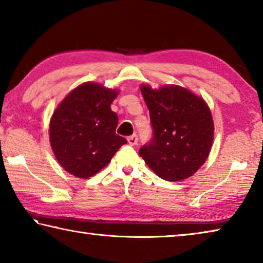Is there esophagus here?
<instances>
[{
    "label": "esophagus",
    "instance_id": "34e87169",
    "mask_svg": "<svg viewBox=\"0 0 263 263\" xmlns=\"http://www.w3.org/2000/svg\"><path fill=\"white\" fill-rule=\"evenodd\" d=\"M127 141H128V144H130L131 146L137 145V142H138V136H137V135L130 136V137L127 138Z\"/></svg>",
    "mask_w": 263,
    "mask_h": 263
}]
</instances>
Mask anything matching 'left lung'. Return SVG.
Here are the masks:
<instances>
[{"label": "left lung", "mask_w": 263, "mask_h": 263, "mask_svg": "<svg viewBox=\"0 0 263 263\" xmlns=\"http://www.w3.org/2000/svg\"><path fill=\"white\" fill-rule=\"evenodd\" d=\"M149 110L153 138L139 149L140 157L159 177L182 181L205 162L213 141L211 111L202 97L169 84L140 87Z\"/></svg>", "instance_id": "obj_1"}]
</instances>
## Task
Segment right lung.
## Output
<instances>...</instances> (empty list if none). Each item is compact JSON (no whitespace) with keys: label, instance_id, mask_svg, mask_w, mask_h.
<instances>
[{"label":"right lung","instance_id":"obj_1","mask_svg":"<svg viewBox=\"0 0 263 263\" xmlns=\"http://www.w3.org/2000/svg\"><path fill=\"white\" fill-rule=\"evenodd\" d=\"M117 94L99 83H83L53 112L51 147L65 171L74 176L89 179L95 175L127 142L116 133L118 116L110 108Z\"/></svg>","mask_w":263,"mask_h":263}]
</instances>
